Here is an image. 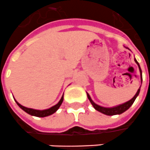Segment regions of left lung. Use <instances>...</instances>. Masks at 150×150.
I'll return each instance as SVG.
<instances>
[{"label": "left lung", "instance_id": "1", "mask_svg": "<svg viewBox=\"0 0 150 150\" xmlns=\"http://www.w3.org/2000/svg\"><path fill=\"white\" fill-rule=\"evenodd\" d=\"M126 48H128V47H126ZM134 61H135V63L137 64L138 68H139V71H140L141 82H142V69H141L140 65H139L138 62H137V59H136L135 58H134ZM141 86H142V85H141ZM140 89H141V86L138 88L137 93L135 94V95H134V97L132 98L130 100L127 101V102L122 103V104H119V105H117V106H112V107H104V106H99V105L96 104L94 101L92 100L91 98V96H90V95L87 93V92H86V95H87V98H88V99H89L91 103L92 104L93 107H94L96 110L101 112L102 114H104V115H110H110H121V114H122V113H124L125 111H126V110H128L129 108L132 106V105H133V103H134V101H135V99H136V98L138 96L139 93H140Z\"/></svg>", "mask_w": 150, "mask_h": 150}]
</instances>
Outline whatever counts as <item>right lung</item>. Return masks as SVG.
<instances>
[{
    "instance_id": "obj_1",
    "label": "right lung",
    "mask_w": 150,
    "mask_h": 150,
    "mask_svg": "<svg viewBox=\"0 0 150 150\" xmlns=\"http://www.w3.org/2000/svg\"><path fill=\"white\" fill-rule=\"evenodd\" d=\"M15 101H16V104H17L24 111L28 113V115H33V116H35V117H47V116H49V115H52V114H54V113H55V112L57 111V110L59 108V106H61V104H62L63 101H64V95L61 97L60 100L59 101V103H57V104H55V106H52V107H50V108L46 110H35L33 109V108H28V107H25V106L21 105L16 100Z\"/></svg>"
}]
</instances>
